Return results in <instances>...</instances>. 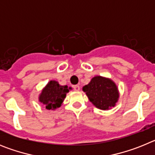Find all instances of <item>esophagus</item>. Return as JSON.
Here are the masks:
<instances>
[{"instance_id": "34e87169", "label": "esophagus", "mask_w": 155, "mask_h": 155, "mask_svg": "<svg viewBox=\"0 0 155 155\" xmlns=\"http://www.w3.org/2000/svg\"><path fill=\"white\" fill-rule=\"evenodd\" d=\"M73 88H74V91H79V90H80V86H79V85H74Z\"/></svg>"}]
</instances>
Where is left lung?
I'll return each mask as SVG.
<instances>
[{"label":"left lung","mask_w":155,"mask_h":155,"mask_svg":"<svg viewBox=\"0 0 155 155\" xmlns=\"http://www.w3.org/2000/svg\"><path fill=\"white\" fill-rule=\"evenodd\" d=\"M90 102L100 109H109L118 101L117 87L110 79L101 76L94 77L90 83L83 87Z\"/></svg>","instance_id":"obj_1"}]
</instances>
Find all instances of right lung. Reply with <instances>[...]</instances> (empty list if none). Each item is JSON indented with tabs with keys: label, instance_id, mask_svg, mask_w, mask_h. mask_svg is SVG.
Wrapping results in <instances>:
<instances>
[{
	"label": "right lung",
	"instance_id": "right-lung-1",
	"mask_svg": "<svg viewBox=\"0 0 155 155\" xmlns=\"http://www.w3.org/2000/svg\"><path fill=\"white\" fill-rule=\"evenodd\" d=\"M67 85L61 86L55 81H50L39 95V102L44 104L46 109H56L61 107L66 94L69 91Z\"/></svg>",
	"mask_w": 155,
	"mask_h": 155
}]
</instances>
